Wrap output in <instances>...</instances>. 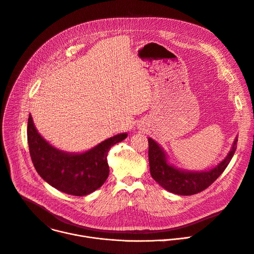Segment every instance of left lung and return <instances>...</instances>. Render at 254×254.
Here are the masks:
<instances>
[{"instance_id":"obj_1","label":"left lung","mask_w":254,"mask_h":254,"mask_svg":"<svg viewBox=\"0 0 254 254\" xmlns=\"http://www.w3.org/2000/svg\"><path fill=\"white\" fill-rule=\"evenodd\" d=\"M237 141L236 138L229 154L215 167L206 172H189L179 170L168 163L161 147L154 140L149 138L148 156L151 176L165 190L178 195L189 196L202 192L226 170L237 148Z\"/></svg>"}]
</instances>
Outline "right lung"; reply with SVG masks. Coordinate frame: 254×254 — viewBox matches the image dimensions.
Masks as SVG:
<instances>
[{
	"label": "right lung",
	"mask_w": 254,
	"mask_h": 254,
	"mask_svg": "<svg viewBox=\"0 0 254 254\" xmlns=\"http://www.w3.org/2000/svg\"><path fill=\"white\" fill-rule=\"evenodd\" d=\"M127 137V132L116 134L83 153L71 154L50 145L38 132L31 115L27 123L28 148L36 171L52 187L73 196H86L105 183L108 151Z\"/></svg>",
	"instance_id": "add662e5"
}]
</instances>
